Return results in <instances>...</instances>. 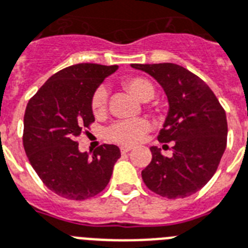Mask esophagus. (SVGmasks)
<instances>
[{
  "label": "esophagus",
  "mask_w": 248,
  "mask_h": 248,
  "mask_svg": "<svg viewBox=\"0 0 248 248\" xmlns=\"http://www.w3.org/2000/svg\"><path fill=\"white\" fill-rule=\"evenodd\" d=\"M132 150V148H130V146H121V153L122 154H126V153L131 152Z\"/></svg>",
  "instance_id": "obj_1"
}]
</instances>
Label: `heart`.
<instances>
[{
	"label": "heart",
	"instance_id": "obj_1",
	"mask_svg": "<svg viewBox=\"0 0 248 248\" xmlns=\"http://www.w3.org/2000/svg\"><path fill=\"white\" fill-rule=\"evenodd\" d=\"M124 86L130 93H132L138 99L148 102L153 99L155 89L148 78H130L124 82ZM107 106V90L100 86L93 94L92 110L95 116H99L104 112ZM149 124L145 120H124L118 121L110 126L108 135L113 141L122 145L138 144L148 131Z\"/></svg>",
	"mask_w": 248,
	"mask_h": 248
}]
</instances>
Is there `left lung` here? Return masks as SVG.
<instances>
[{
	"label": "left lung",
	"mask_w": 248,
	"mask_h": 248,
	"mask_svg": "<svg viewBox=\"0 0 248 248\" xmlns=\"http://www.w3.org/2000/svg\"><path fill=\"white\" fill-rule=\"evenodd\" d=\"M155 78L168 98L170 109L159 142L172 141L173 155L152 146V162L141 172L153 192L167 199L187 197L201 190L217 172L227 146L225 110L199 76L176 63H132ZM168 146V145H164Z\"/></svg>",
	"instance_id": "1"
}]
</instances>
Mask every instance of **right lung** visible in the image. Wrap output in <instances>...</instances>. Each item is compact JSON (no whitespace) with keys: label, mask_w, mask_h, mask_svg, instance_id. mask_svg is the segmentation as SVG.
<instances>
[{"label":"right lung","mask_w":248,"mask_h":248,"mask_svg":"<svg viewBox=\"0 0 248 248\" xmlns=\"http://www.w3.org/2000/svg\"><path fill=\"white\" fill-rule=\"evenodd\" d=\"M117 68L96 63L68 66L48 78L26 106L24 149L40 180L58 196L86 200L109 182L121 156L118 146L100 145L89 156L78 150L76 139L94 122L93 94Z\"/></svg>","instance_id":"1"}]
</instances>
